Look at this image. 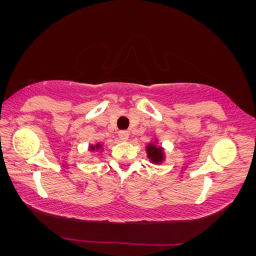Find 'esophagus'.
<instances>
[{
  "mask_svg": "<svg viewBox=\"0 0 256 256\" xmlns=\"http://www.w3.org/2000/svg\"><path fill=\"white\" fill-rule=\"evenodd\" d=\"M118 138H120L121 141H127V140L129 138V132H127V130L118 132Z\"/></svg>",
  "mask_w": 256,
  "mask_h": 256,
  "instance_id": "obj_1",
  "label": "esophagus"
}]
</instances>
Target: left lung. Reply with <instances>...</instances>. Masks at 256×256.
I'll return each instance as SVG.
<instances>
[{"label": "left lung", "instance_id": "left-lung-1", "mask_svg": "<svg viewBox=\"0 0 256 256\" xmlns=\"http://www.w3.org/2000/svg\"><path fill=\"white\" fill-rule=\"evenodd\" d=\"M146 152L152 164H162L166 160V152L163 146L158 144V140L156 138L146 146Z\"/></svg>", "mask_w": 256, "mask_h": 256}]
</instances>
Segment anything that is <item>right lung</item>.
I'll return each mask as SVG.
<instances>
[{
  "instance_id": "obj_1",
  "label": "right lung",
  "mask_w": 256,
  "mask_h": 256,
  "mask_svg": "<svg viewBox=\"0 0 256 256\" xmlns=\"http://www.w3.org/2000/svg\"><path fill=\"white\" fill-rule=\"evenodd\" d=\"M102 149H104V146H102V144H101V143H96V144H90L88 146V150H90V152H102Z\"/></svg>"
}]
</instances>
